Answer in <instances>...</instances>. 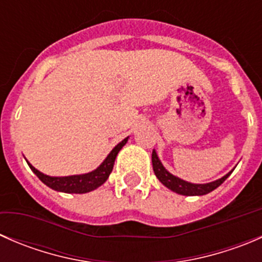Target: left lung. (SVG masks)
<instances>
[{
	"label": "left lung",
	"instance_id": "left-lung-1",
	"mask_svg": "<svg viewBox=\"0 0 262 262\" xmlns=\"http://www.w3.org/2000/svg\"><path fill=\"white\" fill-rule=\"evenodd\" d=\"M152 166L156 178L161 181V184L165 185L171 191L176 192V194L185 195V196H200V195L208 194V192L215 190L219 185L223 184L227 180V178L233 172V170L229 171L223 178L218 179L215 181L208 182V184H192V182L182 180V179L168 172L165 168V166L162 165L160 158H158L157 152L155 149L152 152Z\"/></svg>",
	"mask_w": 262,
	"mask_h": 262
}]
</instances>
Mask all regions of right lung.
<instances>
[{
	"label": "right lung",
	"mask_w": 262,
	"mask_h": 262,
	"mask_svg": "<svg viewBox=\"0 0 262 262\" xmlns=\"http://www.w3.org/2000/svg\"><path fill=\"white\" fill-rule=\"evenodd\" d=\"M128 139L129 137H126L120 143L116 144L112 149V152L107 155V157L102 161L99 167L95 168L91 172L82 173V175L48 176L46 173L40 172L39 170H36L28 160H26V162H28L31 171L38 176L39 180L44 182L50 189L55 190V191L67 192V194H86V192H90L92 190L97 189L99 186H101L109 179V175L112 173L113 167H114L116 156H118L119 150L125 146Z\"/></svg>",
	"instance_id": "add662e5"
}]
</instances>
